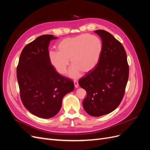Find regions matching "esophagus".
<instances>
[{"instance_id": "34e87169", "label": "esophagus", "mask_w": 150, "mask_h": 150, "mask_svg": "<svg viewBox=\"0 0 150 150\" xmlns=\"http://www.w3.org/2000/svg\"><path fill=\"white\" fill-rule=\"evenodd\" d=\"M74 86H75V88H78V86H79V83H78V81H74Z\"/></svg>"}]
</instances>
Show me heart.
Segmentation results:
<instances>
[{
	"instance_id": "1",
	"label": "heart",
	"mask_w": 150,
	"mask_h": 150,
	"mask_svg": "<svg viewBox=\"0 0 150 150\" xmlns=\"http://www.w3.org/2000/svg\"><path fill=\"white\" fill-rule=\"evenodd\" d=\"M103 44L100 39L93 35L84 34L61 40L57 45V52L51 51L49 58L59 73L66 74L69 64V77L78 78L83 73L92 71L100 58Z\"/></svg>"
}]
</instances>
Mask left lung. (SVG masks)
<instances>
[{
	"mask_svg": "<svg viewBox=\"0 0 150 150\" xmlns=\"http://www.w3.org/2000/svg\"><path fill=\"white\" fill-rule=\"evenodd\" d=\"M103 49L96 66L79 81L87 96L83 105L91 116L109 114L120 105L129 77V67L124 47L104 30H96Z\"/></svg>",
	"mask_w": 150,
	"mask_h": 150,
	"instance_id": "1",
	"label": "left lung"
}]
</instances>
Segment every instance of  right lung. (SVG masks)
Segmentation results:
<instances>
[{"label": "right lung", "mask_w": 150, "mask_h": 150, "mask_svg": "<svg viewBox=\"0 0 150 150\" xmlns=\"http://www.w3.org/2000/svg\"><path fill=\"white\" fill-rule=\"evenodd\" d=\"M57 39L42 35L26 45L17 67L22 102L32 114L42 118L56 115L63 97L74 89L72 81L58 74L50 62L48 47Z\"/></svg>", "instance_id": "1"}]
</instances>
